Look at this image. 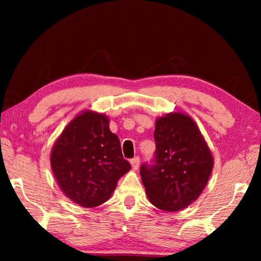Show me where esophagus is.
I'll return each instance as SVG.
<instances>
[{
    "mask_svg": "<svg viewBox=\"0 0 261 261\" xmlns=\"http://www.w3.org/2000/svg\"><path fill=\"white\" fill-rule=\"evenodd\" d=\"M131 166L135 170H137L139 168V163H140V158L139 156H135L134 159H131Z\"/></svg>",
    "mask_w": 261,
    "mask_h": 261,
    "instance_id": "obj_1",
    "label": "esophagus"
}]
</instances>
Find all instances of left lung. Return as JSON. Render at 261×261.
Returning <instances> with one entry per match:
<instances>
[{"instance_id":"8db88e82","label":"left lung","mask_w":261,"mask_h":261,"mask_svg":"<svg viewBox=\"0 0 261 261\" xmlns=\"http://www.w3.org/2000/svg\"><path fill=\"white\" fill-rule=\"evenodd\" d=\"M154 140L153 160L140 166L148 199L166 212L185 208L200 196L210 178V148L192 118L180 113L158 118Z\"/></svg>"}]
</instances>
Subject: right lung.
Returning a JSON list of instances; mask_svg holds the SVG:
<instances>
[{
    "label": "right lung",
    "mask_w": 261,
    "mask_h": 261,
    "mask_svg": "<svg viewBox=\"0 0 261 261\" xmlns=\"http://www.w3.org/2000/svg\"><path fill=\"white\" fill-rule=\"evenodd\" d=\"M50 165L65 196L85 207L107 200L117 180L131 169L108 118L92 112L69 123L51 149Z\"/></svg>",
    "instance_id": "add662e5"
}]
</instances>
